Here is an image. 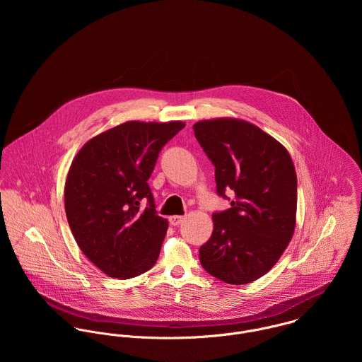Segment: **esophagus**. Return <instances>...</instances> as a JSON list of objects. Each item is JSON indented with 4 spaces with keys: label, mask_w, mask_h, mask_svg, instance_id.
<instances>
[{
    "label": "esophagus",
    "mask_w": 362,
    "mask_h": 362,
    "mask_svg": "<svg viewBox=\"0 0 362 362\" xmlns=\"http://www.w3.org/2000/svg\"><path fill=\"white\" fill-rule=\"evenodd\" d=\"M168 221H170L171 226H178L184 221V216H170Z\"/></svg>",
    "instance_id": "1"
}]
</instances>
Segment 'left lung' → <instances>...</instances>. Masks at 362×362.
<instances>
[{"label": "left lung", "instance_id": "obj_1", "mask_svg": "<svg viewBox=\"0 0 362 362\" xmlns=\"http://www.w3.org/2000/svg\"><path fill=\"white\" fill-rule=\"evenodd\" d=\"M194 132L214 165L217 195L231 201L230 209L211 214L214 227L199 250L201 264L224 283L255 281L280 259L294 233L293 160L281 144L241 119L199 121Z\"/></svg>", "mask_w": 362, "mask_h": 362}]
</instances>
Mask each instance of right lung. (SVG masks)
Masks as SVG:
<instances>
[{"label":"right lung","instance_id":"right-lung-1","mask_svg":"<svg viewBox=\"0 0 362 362\" xmlns=\"http://www.w3.org/2000/svg\"><path fill=\"white\" fill-rule=\"evenodd\" d=\"M184 122L129 121L90 139L65 182L68 224L81 251L110 277L155 266L168 223L148 184L163 146Z\"/></svg>","mask_w":362,"mask_h":362}]
</instances>
